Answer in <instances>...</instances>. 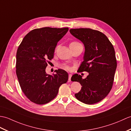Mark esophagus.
<instances>
[{"instance_id":"esophagus-1","label":"esophagus","mask_w":131,"mask_h":131,"mask_svg":"<svg viewBox=\"0 0 131 131\" xmlns=\"http://www.w3.org/2000/svg\"><path fill=\"white\" fill-rule=\"evenodd\" d=\"M71 77H72V74H69V77H68V81H71Z\"/></svg>"}]
</instances>
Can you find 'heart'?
Segmentation results:
<instances>
[{
	"label": "heart",
	"instance_id": "1",
	"mask_svg": "<svg viewBox=\"0 0 131 131\" xmlns=\"http://www.w3.org/2000/svg\"><path fill=\"white\" fill-rule=\"evenodd\" d=\"M77 43H79V42H76V41H74V42H72L70 43V45H74V44H77ZM64 68L67 69H69V67L68 66H64Z\"/></svg>",
	"mask_w": 131,
	"mask_h": 131
}]
</instances>
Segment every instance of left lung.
<instances>
[{"label":"left lung","mask_w":131,"mask_h":131,"mask_svg":"<svg viewBox=\"0 0 131 131\" xmlns=\"http://www.w3.org/2000/svg\"><path fill=\"white\" fill-rule=\"evenodd\" d=\"M69 32L85 46L83 60L78 70L89 73L85 79L78 74L72 75V81H77L82 86L75 97L86 104L97 103L112 88L117 66L114 47L105 35L99 31L81 28L71 29Z\"/></svg>","instance_id":"1"}]
</instances>
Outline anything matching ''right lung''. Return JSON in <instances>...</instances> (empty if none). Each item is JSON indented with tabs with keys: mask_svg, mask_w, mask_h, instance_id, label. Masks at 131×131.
<instances>
[{
	"mask_svg": "<svg viewBox=\"0 0 131 131\" xmlns=\"http://www.w3.org/2000/svg\"><path fill=\"white\" fill-rule=\"evenodd\" d=\"M68 31V27L35 29L26 35L17 49V76L23 92L32 102L40 105L50 102L60 86L67 82L66 71L59 69L49 74L45 70L58 42Z\"/></svg>",
	"mask_w": 131,
	"mask_h": 131,
	"instance_id": "add662e5",
	"label": "right lung"
}]
</instances>
